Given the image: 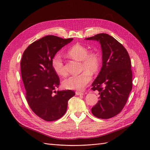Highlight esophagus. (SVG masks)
<instances>
[{"mask_svg":"<svg viewBox=\"0 0 150 150\" xmlns=\"http://www.w3.org/2000/svg\"><path fill=\"white\" fill-rule=\"evenodd\" d=\"M75 93L77 95H83V93L82 92H79V91H76Z\"/></svg>","mask_w":150,"mask_h":150,"instance_id":"1","label":"esophagus"}]
</instances>
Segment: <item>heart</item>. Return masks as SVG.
<instances>
[{"label":"heart","instance_id":"b5f03b06","mask_svg":"<svg viewBox=\"0 0 150 150\" xmlns=\"http://www.w3.org/2000/svg\"><path fill=\"white\" fill-rule=\"evenodd\" d=\"M67 54L73 59L81 61V71H83L79 75H72L64 79L63 86L68 89L82 90L91 81L92 75L96 74L101 65V58L95 52H90L83 45L76 44L70 47ZM52 66L54 71L59 76H65L67 71L60 54H55L52 59Z\"/></svg>","mask_w":150,"mask_h":150}]
</instances>
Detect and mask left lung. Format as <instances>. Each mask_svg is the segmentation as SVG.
<instances>
[{
  "label": "left lung",
  "mask_w": 150,
  "mask_h": 150,
  "mask_svg": "<svg viewBox=\"0 0 150 150\" xmlns=\"http://www.w3.org/2000/svg\"><path fill=\"white\" fill-rule=\"evenodd\" d=\"M85 39L99 42L103 52V67L91 88L100 96L91 111L98 118L108 119L122 110L132 89L130 58L123 45L107 33Z\"/></svg>",
  "instance_id": "obj_1"
}]
</instances>
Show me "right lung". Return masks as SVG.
Masks as SVG:
<instances>
[{
	"instance_id": "add662e5",
	"label": "right lung",
	"mask_w": 150,
	"mask_h": 150,
	"mask_svg": "<svg viewBox=\"0 0 150 150\" xmlns=\"http://www.w3.org/2000/svg\"><path fill=\"white\" fill-rule=\"evenodd\" d=\"M72 40L47 35L31 43L22 55L21 75L27 102L33 112L46 121L64 116L68 100L75 94L69 89L55 91L60 80L52 66L54 56Z\"/></svg>"
}]
</instances>
